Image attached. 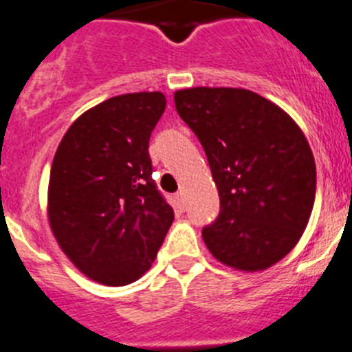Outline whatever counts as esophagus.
<instances>
[{
	"label": "esophagus",
	"mask_w": 352,
	"mask_h": 352,
	"mask_svg": "<svg viewBox=\"0 0 352 352\" xmlns=\"http://www.w3.org/2000/svg\"><path fill=\"white\" fill-rule=\"evenodd\" d=\"M175 204L179 208H184V204H186V198H184V192H177L175 195Z\"/></svg>",
	"instance_id": "obj_1"
}]
</instances>
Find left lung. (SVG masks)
Masks as SVG:
<instances>
[{
    "label": "left lung",
    "mask_w": 352,
    "mask_h": 352,
    "mask_svg": "<svg viewBox=\"0 0 352 352\" xmlns=\"http://www.w3.org/2000/svg\"><path fill=\"white\" fill-rule=\"evenodd\" d=\"M175 109L204 145L221 199L201 236L217 261L261 272L302 239L316 198V163L300 126L249 89L191 87Z\"/></svg>",
    "instance_id": "left-lung-1"
}]
</instances>
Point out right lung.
I'll list each match as a JSON object with an SVG mask.
<instances>
[{
    "mask_svg": "<svg viewBox=\"0 0 352 352\" xmlns=\"http://www.w3.org/2000/svg\"><path fill=\"white\" fill-rule=\"evenodd\" d=\"M164 107L160 91L109 98L69 126L54 156L50 230L69 261L105 286L140 278L173 223L148 157Z\"/></svg>",
    "mask_w": 352,
    "mask_h": 352,
    "instance_id": "add662e5",
    "label": "right lung"
}]
</instances>
